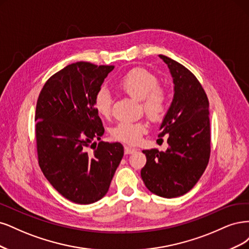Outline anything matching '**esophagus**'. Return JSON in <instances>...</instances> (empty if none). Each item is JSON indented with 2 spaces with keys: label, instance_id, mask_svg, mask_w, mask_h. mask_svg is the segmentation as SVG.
<instances>
[{
  "label": "esophagus",
  "instance_id": "esophagus-1",
  "mask_svg": "<svg viewBox=\"0 0 249 249\" xmlns=\"http://www.w3.org/2000/svg\"><path fill=\"white\" fill-rule=\"evenodd\" d=\"M136 151V149H134V148H131V147H128V146H125L124 147V153L126 154V155H129V154H132V153H134V152Z\"/></svg>",
  "mask_w": 249,
  "mask_h": 249
}]
</instances>
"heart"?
<instances>
[{
	"instance_id": "obj_1",
	"label": "heart",
	"mask_w": 249,
	"mask_h": 249,
	"mask_svg": "<svg viewBox=\"0 0 249 249\" xmlns=\"http://www.w3.org/2000/svg\"><path fill=\"white\" fill-rule=\"evenodd\" d=\"M158 78L150 71L136 67L129 70L118 81L119 89H121L130 97L141 100L143 113L153 122H161L167 113V95L162 87L158 86ZM94 107L104 118L111 114L113 98L106 89H101L94 96ZM146 122H120L110 129V136L115 141L127 145L138 143L142 136L148 132Z\"/></svg>"
}]
</instances>
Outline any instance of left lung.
Here are the masks:
<instances>
[{"instance_id":"left-lung-1","label":"left lung","mask_w":249,"mask_h":249,"mask_svg":"<svg viewBox=\"0 0 249 249\" xmlns=\"http://www.w3.org/2000/svg\"><path fill=\"white\" fill-rule=\"evenodd\" d=\"M173 76L174 99L160 126L168 136L165 152L143 150L147 162L141 176L154 195L172 198L192 189L209 162L211 133L209 100L198 79L182 64L159 54Z\"/></svg>"}]
</instances>
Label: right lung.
I'll return each mask as SVG.
<instances>
[{
	"instance_id": "right-lung-1",
	"label": "right lung",
	"mask_w": 249,
	"mask_h": 249,
	"mask_svg": "<svg viewBox=\"0 0 249 249\" xmlns=\"http://www.w3.org/2000/svg\"><path fill=\"white\" fill-rule=\"evenodd\" d=\"M114 67L70 64L47 79L37 100L39 166L53 187L76 204H92L107 195L124 154L120 142H95L104 128L94 96Z\"/></svg>"
}]
</instances>
